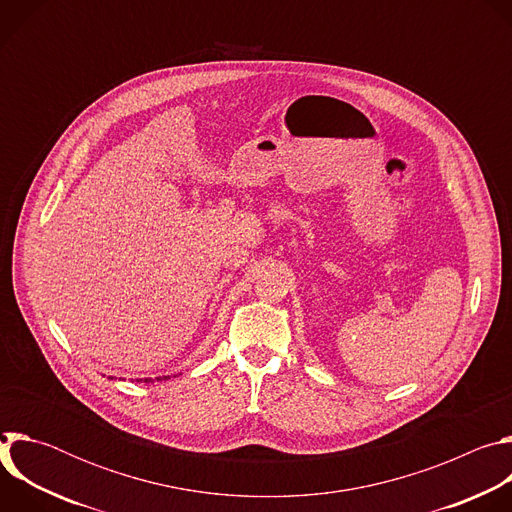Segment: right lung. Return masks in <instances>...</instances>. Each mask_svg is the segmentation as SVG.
Instances as JSON below:
<instances>
[{
	"label": "right lung",
	"mask_w": 512,
	"mask_h": 512,
	"mask_svg": "<svg viewBox=\"0 0 512 512\" xmlns=\"http://www.w3.org/2000/svg\"><path fill=\"white\" fill-rule=\"evenodd\" d=\"M164 379H168V377H164ZM152 379H145V383H150ZM158 381H162V379H158Z\"/></svg>",
	"instance_id": "obj_1"
}]
</instances>
